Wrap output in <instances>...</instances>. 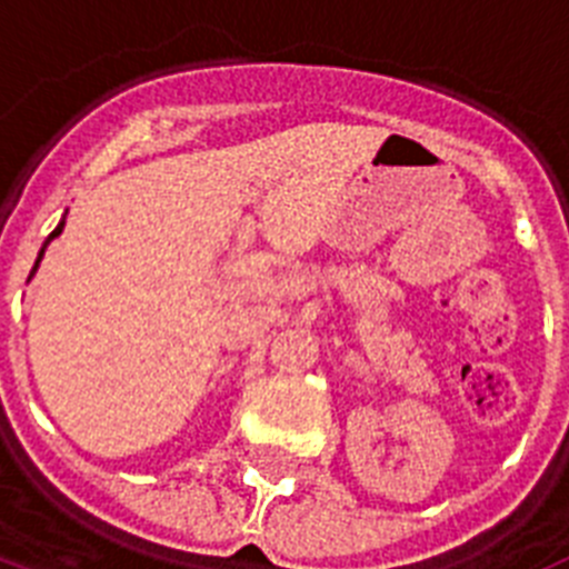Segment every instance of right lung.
<instances>
[{
	"instance_id": "obj_1",
	"label": "right lung",
	"mask_w": 569,
	"mask_h": 569,
	"mask_svg": "<svg viewBox=\"0 0 569 569\" xmlns=\"http://www.w3.org/2000/svg\"><path fill=\"white\" fill-rule=\"evenodd\" d=\"M62 228H64V219H62V222H59V224H57V230H53V233H50V236H48V239H44L42 250H39V256H37V264H33V270H30L28 281H30V279H33V273H37V270H39V261H42V256H44V248H48L50 241H53V239H57V236H59V233H62Z\"/></svg>"
}]
</instances>
